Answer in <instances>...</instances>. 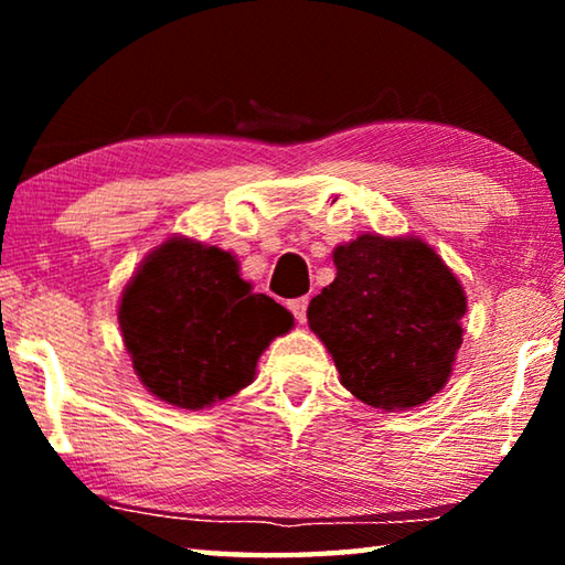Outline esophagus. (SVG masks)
<instances>
[{"label": "esophagus", "mask_w": 565, "mask_h": 565, "mask_svg": "<svg viewBox=\"0 0 565 565\" xmlns=\"http://www.w3.org/2000/svg\"><path fill=\"white\" fill-rule=\"evenodd\" d=\"M306 309H309V296H301V299L289 301V311L294 313V319L299 323L306 321Z\"/></svg>", "instance_id": "obj_1"}]
</instances>
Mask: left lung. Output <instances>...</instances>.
I'll return each mask as SVG.
<instances>
[{
  "instance_id": "obj_1",
  "label": "left lung",
  "mask_w": 565,
  "mask_h": 565,
  "mask_svg": "<svg viewBox=\"0 0 565 565\" xmlns=\"http://www.w3.org/2000/svg\"><path fill=\"white\" fill-rule=\"evenodd\" d=\"M337 279L313 296L309 327L363 404L394 411L446 386L461 349L466 294L420 238L361 234L333 252Z\"/></svg>"
}]
</instances>
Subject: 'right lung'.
Masks as SVG:
<instances>
[{
  "label": "right lung",
  "mask_w": 565,
  "mask_h": 565,
  "mask_svg": "<svg viewBox=\"0 0 565 565\" xmlns=\"http://www.w3.org/2000/svg\"><path fill=\"white\" fill-rule=\"evenodd\" d=\"M119 327L141 384L196 411L252 384L256 361L294 317L271 296L252 294L232 254L174 236L127 284Z\"/></svg>",
  "instance_id": "right-lung-1"
}]
</instances>
